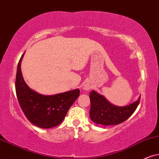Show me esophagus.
I'll return each mask as SVG.
<instances>
[{
  "mask_svg": "<svg viewBox=\"0 0 159 159\" xmlns=\"http://www.w3.org/2000/svg\"><path fill=\"white\" fill-rule=\"evenodd\" d=\"M89 89V88L88 87V86H86V89Z\"/></svg>",
  "mask_w": 159,
  "mask_h": 159,
  "instance_id": "obj_1",
  "label": "esophagus"
}]
</instances>
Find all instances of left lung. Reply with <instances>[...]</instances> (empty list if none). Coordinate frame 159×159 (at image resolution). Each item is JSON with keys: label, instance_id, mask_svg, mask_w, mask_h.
I'll return each mask as SVG.
<instances>
[{"label": "left lung", "instance_id": "left-lung-1", "mask_svg": "<svg viewBox=\"0 0 159 159\" xmlns=\"http://www.w3.org/2000/svg\"><path fill=\"white\" fill-rule=\"evenodd\" d=\"M89 116L92 121L102 125H114L128 120L139 103L140 98L136 101L125 106H118L110 103L102 94L92 91L89 94Z\"/></svg>", "mask_w": 159, "mask_h": 159}]
</instances>
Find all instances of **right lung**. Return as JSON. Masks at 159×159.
Returning <instances> with one entry per match:
<instances>
[{
	"instance_id": "1",
	"label": "right lung",
	"mask_w": 159,
	"mask_h": 159,
	"mask_svg": "<svg viewBox=\"0 0 159 159\" xmlns=\"http://www.w3.org/2000/svg\"><path fill=\"white\" fill-rule=\"evenodd\" d=\"M24 53L17 65L16 75L15 89L20 106L32 124L41 128L56 127L65 119L69 108L79 96L80 90L75 89L52 95L34 91L24 81L21 72Z\"/></svg>"
}]
</instances>
